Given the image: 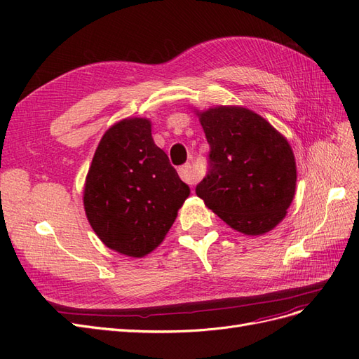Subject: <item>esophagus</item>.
<instances>
[{
    "instance_id": "obj_1",
    "label": "esophagus",
    "mask_w": 359,
    "mask_h": 359,
    "mask_svg": "<svg viewBox=\"0 0 359 359\" xmlns=\"http://www.w3.org/2000/svg\"><path fill=\"white\" fill-rule=\"evenodd\" d=\"M178 173H180V177H181V180L184 181V182H187V184H194L198 181V178H196V175H194V172L191 170V165L190 163H187V165H184V166H181L180 169H178Z\"/></svg>"
}]
</instances>
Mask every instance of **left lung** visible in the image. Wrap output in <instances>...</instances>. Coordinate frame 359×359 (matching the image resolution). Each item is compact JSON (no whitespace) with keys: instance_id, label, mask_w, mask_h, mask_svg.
Returning a JSON list of instances; mask_svg holds the SVG:
<instances>
[{"instance_id":"left-lung-1","label":"left lung","mask_w":359,"mask_h":359,"mask_svg":"<svg viewBox=\"0 0 359 359\" xmlns=\"http://www.w3.org/2000/svg\"><path fill=\"white\" fill-rule=\"evenodd\" d=\"M193 112L211 147V169L196 187L198 196L238 232L273 231L295 198L297 161L287 139L244 106Z\"/></svg>"}]
</instances>
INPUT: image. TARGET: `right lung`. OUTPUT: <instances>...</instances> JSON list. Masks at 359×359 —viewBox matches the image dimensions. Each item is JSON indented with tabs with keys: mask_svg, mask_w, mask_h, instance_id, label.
<instances>
[{
	"mask_svg": "<svg viewBox=\"0 0 359 359\" xmlns=\"http://www.w3.org/2000/svg\"><path fill=\"white\" fill-rule=\"evenodd\" d=\"M151 119L128 116L106 130L83 186L93 231L114 252L144 257L156 250L190 194L151 135Z\"/></svg>",
	"mask_w": 359,
	"mask_h": 359,
	"instance_id": "add662e5",
	"label": "right lung"
}]
</instances>
